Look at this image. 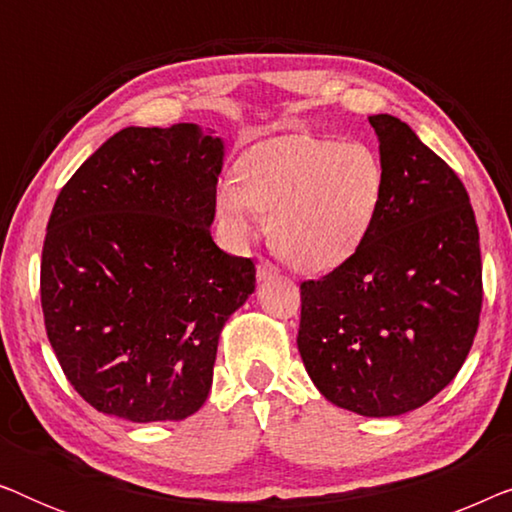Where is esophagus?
Returning a JSON list of instances; mask_svg holds the SVG:
<instances>
[{
	"label": "esophagus",
	"mask_w": 512,
	"mask_h": 512,
	"mask_svg": "<svg viewBox=\"0 0 512 512\" xmlns=\"http://www.w3.org/2000/svg\"><path fill=\"white\" fill-rule=\"evenodd\" d=\"M256 277H258V282H270V279L282 277V272H279L277 265H272L270 261H258Z\"/></svg>",
	"instance_id": "34e87169"
}]
</instances>
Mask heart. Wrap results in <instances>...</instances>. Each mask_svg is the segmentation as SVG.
Returning <instances> with one entry per match:
<instances>
[{"mask_svg": "<svg viewBox=\"0 0 512 512\" xmlns=\"http://www.w3.org/2000/svg\"><path fill=\"white\" fill-rule=\"evenodd\" d=\"M237 184L216 191V214L235 242L249 240L251 216L268 219V244L300 272L347 263L380 214L387 174L361 142L282 135L237 160Z\"/></svg>", "mask_w": 512, "mask_h": 512, "instance_id": "obj_1", "label": "heart"}]
</instances>
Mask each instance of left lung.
<instances>
[{"mask_svg":"<svg viewBox=\"0 0 512 512\" xmlns=\"http://www.w3.org/2000/svg\"><path fill=\"white\" fill-rule=\"evenodd\" d=\"M387 188L361 249L300 284L298 352L328 403L363 417L422 408L471 352L480 235L457 174L401 118H368Z\"/></svg>","mask_w":512,"mask_h":512,"instance_id":"8db88e82","label":"left lung"}]
</instances>
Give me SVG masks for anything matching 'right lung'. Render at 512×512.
Listing matches in <instances>:
<instances>
[{
  "label": "right lung",
  "mask_w": 512,
  "mask_h": 512,
  "mask_svg": "<svg viewBox=\"0 0 512 512\" xmlns=\"http://www.w3.org/2000/svg\"><path fill=\"white\" fill-rule=\"evenodd\" d=\"M226 142L195 123L130 125L62 188L41 251L46 333L86 403L128 422L205 405L219 335L256 289L212 240Z\"/></svg>",
  "instance_id": "right-lung-1"
}]
</instances>
